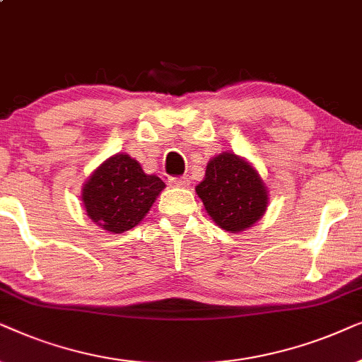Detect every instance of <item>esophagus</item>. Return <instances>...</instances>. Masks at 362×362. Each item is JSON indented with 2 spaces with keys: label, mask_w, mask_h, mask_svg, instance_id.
I'll list each match as a JSON object with an SVG mask.
<instances>
[{
  "label": "esophagus",
  "mask_w": 362,
  "mask_h": 362,
  "mask_svg": "<svg viewBox=\"0 0 362 362\" xmlns=\"http://www.w3.org/2000/svg\"><path fill=\"white\" fill-rule=\"evenodd\" d=\"M170 185L172 187H178V189H187L190 185V180L187 177L182 178H170Z\"/></svg>",
  "instance_id": "esophagus-1"
}]
</instances>
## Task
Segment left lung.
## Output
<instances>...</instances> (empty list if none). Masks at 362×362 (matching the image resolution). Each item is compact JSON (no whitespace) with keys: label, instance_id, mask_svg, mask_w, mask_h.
Wrapping results in <instances>:
<instances>
[{"label":"left lung","instance_id":"8db88e82","mask_svg":"<svg viewBox=\"0 0 362 362\" xmlns=\"http://www.w3.org/2000/svg\"><path fill=\"white\" fill-rule=\"evenodd\" d=\"M206 214L230 233L248 230L268 209V187L253 163L233 152H221L206 163L195 187Z\"/></svg>","mask_w":362,"mask_h":362}]
</instances>
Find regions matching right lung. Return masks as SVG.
Returning <instances> with one entry per match:
<instances>
[{"label": "right lung", "mask_w": 362, "mask_h": 362, "mask_svg": "<svg viewBox=\"0 0 362 362\" xmlns=\"http://www.w3.org/2000/svg\"><path fill=\"white\" fill-rule=\"evenodd\" d=\"M163 189L160 178L144 172L136 158L115 153L90 173L81 200L99 228L124 233L146 218Z\"/></svg>", "instance_id": "obj_1"}]
</instances>
